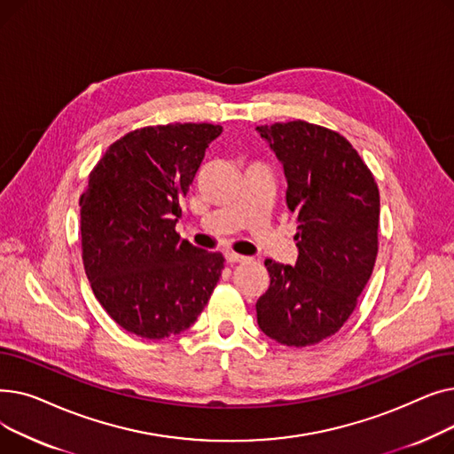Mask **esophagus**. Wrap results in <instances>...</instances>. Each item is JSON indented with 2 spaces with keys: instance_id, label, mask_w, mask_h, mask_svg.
I'll list each match as a JSON object with an SVG mask.
<instances>
[{
  "instance_id": "obj_1",
  "label": "esophagus",
  "mask_w": 454,
  "mask_h": 454,
  "mask_svg": "<svg viewBox=\"0 0 454 454\" xmlns=\"http://www.w3.org/2000/svg\"><path fill=\"white\" fill-rule=\"evenodd\" d=\"M224 257H226V263H230V265H235V263H245V261H247V257H245V255H239V254H235V252H226V254H224Z\"/></svg>"
}]
</instances>
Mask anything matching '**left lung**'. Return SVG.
<instances>
[{
    "instance_id": "obj_1",
    "label": "left lung",
    "mask_w": 454,
    "mask_h": 454,
    "mask_svg": "<svg viewBox=\"0 0 454 454\" xmlns=\"http://www.w3.org/2000/svg\"><path fill=\"white\" fill-rule=\"evenodd\" d=\"M283 165L298 231L296 265L265 261L270 285L255 303L272 340L305 348L335 335L372 276L379 189L368 165L335 130L296 119L257 127Z\"/></svg>"
}]
</instances>
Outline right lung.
<instances>
[{"mask_svg":"<svg viewBox=\"0 0 454 454\" xmlns=\"http://www.w3.org/2000/svg\"><path fill=\"white\" fill-rule=\"evenodd\" d=\"M221 125L132 130L108 147L81 195V241L91 291L110 318L149 340L195 324L224 269L219 252L180 239L175 226Z\"/></svg>","mask_w":454,"mask_h":454,"instance_id":"right-lung-1","label":"right lung"}]
</instances>
